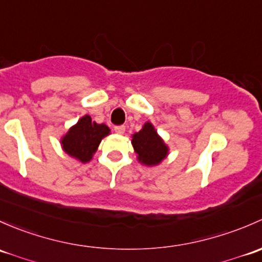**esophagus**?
Segmentation results:
<instances>
[{"instance_id": "1", "label": "esophagus", "mask_w": 262, "mask_h": 262, "mask_svg": "<svg viewBox=\"0 0 262 262\" xmlns=\"http://www.w3.org/2000/svg\"><path fill=\"white\" fill-rule=\"evenodd\" d=\"M125 130H126V127L123 125L116 126V127H115V132H116V134H118V135H123V134H125Z\"/></svg>"}]
</instances>
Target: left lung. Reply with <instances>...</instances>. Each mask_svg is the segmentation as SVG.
Here are the masks:
<instances>
[{"label":"left lung","mask_w":262,"mask_h":262,"mask_svg":"<svg viewBox=\"0 0 262 262\" xmlns=\"http://www.w3.org/2000/svg\"><path fill=\"white\" fill-rule=\"evenodd\" d=\"M131 144L140 163L147 166L160 164L169 152V147L150 122L145 123L141 130L132 135Z\"/></svg>","instance_id":"obj_1"}]
</instances>
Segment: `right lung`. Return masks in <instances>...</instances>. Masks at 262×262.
I'll return each mask as SVG.
<instances>
[{"label": "right lung", "mask_w": 262, "mask_h": 262, "mask_svg": "<svg viewBox=\"0 0 262 262\" xmlns=\"http://www.w3.org/2000/svg\"><path fill=\"white\" fill-rule=\"evenodd\" d=\"M110 135L108 126L92 121L91 116L85 115L69 128L61 139L63 150L72 158L80 163H88L93 158V154L98 149L102 139Z\"/></svg>", "instance_id": "obj_1"}]
</instances>
